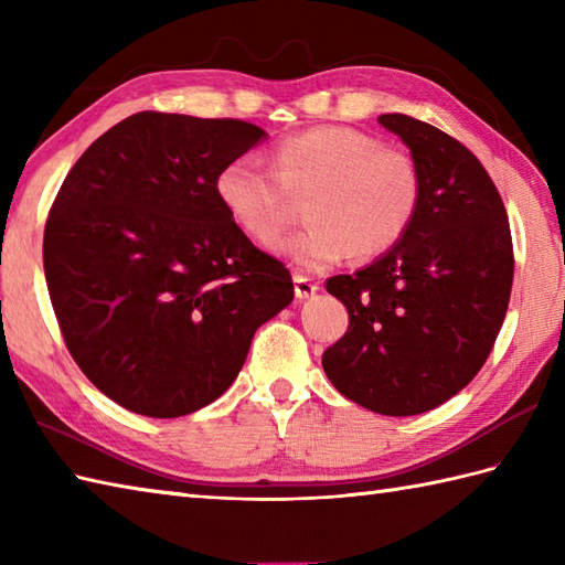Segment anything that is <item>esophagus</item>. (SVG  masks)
<instances>
[{
  "instance_id": "esophagus-1",
  "label": "esophagus",
  "mask_w": 565,
  "mask_h": 565,
  "mask_svg": "<svg viewBox=\"0 0 565 565\" xmlns=\"http://www.w3.org/2000/svg\"><path fill=\"white\" fill-rule=\"evenodd\" d=\"M294 286H296V298H310L318 291V284L303 274L294 276Z\"/></svg>"
}]
</instances>
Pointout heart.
Wrapping results in <instances>:
<instances>
[{
  "instance_id": "heart-1",
  "label": "heart",
  "mask_w": 565,
  "mask_h": 565,
  "mask_svg": "<svg viewBox=\"0 0 565 565\" xmlns=\"http://www.w3.org/2000/svg\"><path fill=\"white\" fill-rule=\"evenodd\" d=\"M215 196L231 221L269 245L291 221L294 199H308V225L276 243L298 269L318 271L356 252L379 257L411 231L423 177L411 152L350 126H316L284 138L274 172L252 158L227 162Z\"/></svg>"
}]
</instances>
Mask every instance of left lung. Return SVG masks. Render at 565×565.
Instances as JSON below:
<instances>
[{"label": "left lung", "instance_id": "obj_1", "mask_svg": "<svg viewBox=\"0 0 565 565\" xmlns=\"http://www.w3.org/2000/svg\"><path fill=\"white\" fill-rule=\"evenodd\" d=\"M379 124L411 148L423 201L398 245L328 279L350 328L322 369L344 398L405 417L447 403L481 371L508 313L514 255L505 203L471 150L405 114Z\"/></svg>", "mask_w": 565, "mask_h": 565}]
</instances>
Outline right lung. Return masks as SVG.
Wrapping results in <instances>:
<instances>
[{
    "label": "right lung",
    "mask_w": 565,
    "mask_h": 565,
    "mask_svg": "<svg viewBox=\"0 0 565 565\" xmlns=\"http://www.w3.org/2000/svg\"><path fill=\"white\" fill-rule=\"evenodd\" d=\"M267 136L237 118L140 111L84 150L47 213L43 267L60 332L126 411L182 417L213 403L252 338L294 301L215 177Z\"/></svg>",
    "instance_id": "add662e5"
}]
</instances>
